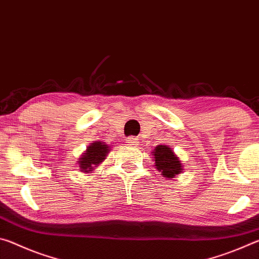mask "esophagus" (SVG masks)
<instances>
[{
  "label": "esophagus",
  "mask_w": 259,
  "mask_h": 259,
  "mask_svg": "<svg viewBox=\"0 0 259 259\" xmlns=\"http://www.w3.org/2000/svg\"><path fill=\"white\" fill-rule=\"evenodd\" d=\"M125 143L128 144V145H137L138 140H137V138H135V137H128L125 139Z\"/></svg>",
  "instance_id": "1"
}]
</instances>
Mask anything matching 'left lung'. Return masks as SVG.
<instances>
[{
	"mask_svg": "<svg viewBox=\"0 0 259 259\" xmlns=\"http://www.w3.org/2000/svg\"><path fill=\"white\" fill-rule=\"evenodd\" d=\"M152 159L154 168L166 179H172L183 172L182 161L170 146L157 145L152 151Z\"/></svg>",
	"mask_w": 259,
	"mask_h": 259,
	"instance_id": "8db88e82",
	"label": "left lung"
}]
</instances>
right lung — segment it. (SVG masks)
<instances>
[{
    "instance_id": "obj_1",
    "label": "right lung",
    "mask_w": 259,
    "mask_h": 259,
    "mask_svg": "<svg viewBox=\"0 0 259 259\" xmlns=\"http://www.w3.org/2000/svg\"><path fill=\"white\" fill-rule=\"evenodd\" d=\"M109 152H111V146L105 144V142L96 140L95 143H91L87 147V151H84V153H83L77 161L80 172H93L95 168H97L106 159Z\"/></svg>"
}]
</instances>
